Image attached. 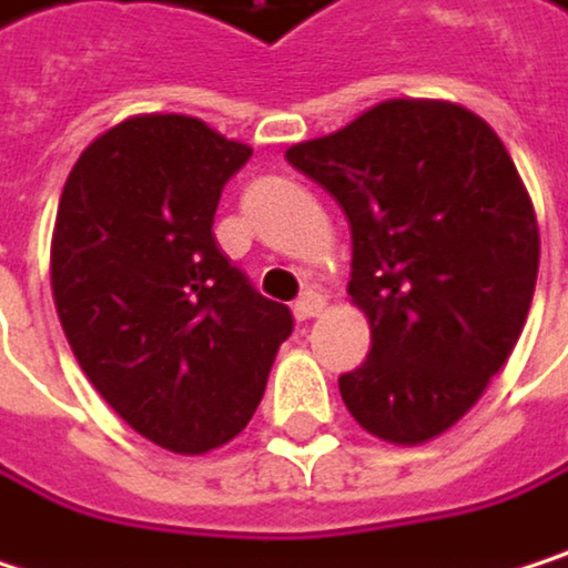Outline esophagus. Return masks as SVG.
Masks as SVG:
<instances>
[{"instance_id":"1","label":"esophagus","mask_w":568,"mask_h":568,"mask_svg":"<svg viewBox=\"0 0 568 568\" xmlns=\"http://www.w3.org/2000/svg\"><path fill=\"white\" fill-rule=\"evenodd\" d=\"M323 310H326V296H320V293H306V296L293 306V313H296V320H300V323L316 320Z\"/></svg>"}]
</instances>
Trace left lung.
Segmentation results:
<instances>
[{"label":"left lung","instance_id":"obj_1","mask_svg":"<svg viewBox=\"0 0 568 568\" xmlns=\"http://www.w3.org/2000/svg\"><path fill=\"white\" fill-rule=\"evenodd\" d=\"M286 159L353 229L373 349L339 376L346 409L396 446L443 436L509 363L536 293L539 225L513 155L456 102L386 99Z\"/></svg>","mask_w":568,"mask_h":568}]
</instances>
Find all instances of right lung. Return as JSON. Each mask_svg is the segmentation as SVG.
<instances>
[{"label":"right lung","mask_w":568,"mask_h":568,"mask_svg":"<svg viewBox=\"0 0 568 568\" xmlns=\"http://www.w3.org/2000/svg\"><path fill=\"white\" fill-rule=\"evenodd\" d=\"M248 155L202 119L129 115L82 149L55 212L52 300L85 379L179 456L248 426L293 333V313L262 300L212 235Z\"/></svg>","instance_id":"add662e5"}]
</instances>
